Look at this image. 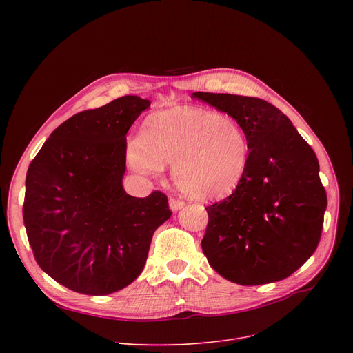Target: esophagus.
<instances>
[{
  "instance_id": "obj_1",
  "label": "esophagus",
  "mask_w": 353,
  "mask_h": 353,
  "mask_svg": "<svg viewBox=\"0 0 353 353\" xmlns=\"http://www.w3.org/2000/svg\"><path fill=\"white\" fill-rule=\"evenodd\" d=\"M169 206H170V210H172V212H177V210H180V209L184 206V201H181V200H179V199H174V197H170Z\"/></svg>"
}]
</instances>
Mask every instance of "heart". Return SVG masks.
<instances>
[{
  "instance_id": "obj_1",
  "label": "heart",
  "mask_w": 353,
  "mask_h": 353,
  "mask_svg": "<svg viewBox=\"0 0 353 353\" xmlns=\"http://www.w3.org/2000/svg\"><path fill=\"white\" fill-rule=\"evenodd\" d=\"M249 153L248 136L237 120L190 105L156 111L144 121L141 137L125 145L133 172L157 176L164 163H172L176 188L199 201L236 192L246 176Z\"/></svg>"
}]
</instances>
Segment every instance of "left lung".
Returning <instances> with one entry per match:
<instances>
[{"label":"left lung","instance_id":"1","mask_svg":"<svg viewBox=\"0 0 353 353\" xmlns=\"http://www.w3.org/2000/svg\"><path fill=\"white\" fill-rule=\"evenodd\" d=\"M192 96L237 120L250 147L240 186L206 208L203 253L221 277L237 285L286 279L321 240L327 199L316 154L265 100L203 91Z\"/></svg>","mask_w":353,"mask_h":353}]
</instances>
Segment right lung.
Segmentation results:
<instances>
[{
	"instance_id": "obj_1",
	"label": "right lung",
	"mask_w": 353,
	"mask_h": 353,
	"mask_svg": "<svg viewBox=\"0 0 353 353\" xmlns=\"http://www.w3.org/2000/svg\"><path fill=\"white\" fill-rule=\"evenodd\" d=\"M150 100L124 96L81 111L50 134L26 177L24 225L37 263L70 290L104 296L134 282L153 233L172 216L165 194L123 188L127 132Z\"/></svg>"
}]
</instances>
